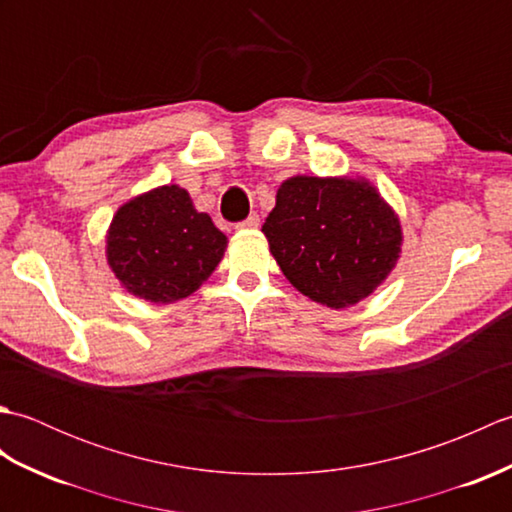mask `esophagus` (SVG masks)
Returning a JSON list of instances; mask_svg holds the SVG:
<instances>
[{"mask_svg":"<svg viewBox=\"0 0 512 512\" xmlns=\"http://www.w3.org/2000/svg\"><path fill=\"white\" fill-rule=\"evenodd\" d=\"M257 226H259V215L257 213H250L246 220L235 224L237 231H248V228H257Z\"/></svg>","mask_w":512,"mask_h":512,"instance_id":"1","label":"esophagus"}]
</instances>
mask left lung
<instances>
[{
	"mask_svg": "<svg viewBox=\"0 0 512 512\" xmlns=\"http://www.w3.org/2000/svg\"><path fill=\"white\" fill-rule=\"evenodd\" d=\"M281 273L328 308L354 306L400 257V222L365 180L295 176L262 226Z\"/></svg>",
	"mask_w": 512,
	"mask_h": 512,
	"instance_id": "8db88e82",
	"label": "left lung"
}]
</instances>
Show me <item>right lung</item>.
Instances as JSON below:
<instances>
[{
    "label": "right lung",
    "instance_id": "1",
    "mask_svg": "<svg viewBox=\"0 0 512 512\" xmlns=\"http://www.w3.org/2000/svg\"><path fill=\"white\" fill-rule=\"evenodd\" d=\"M226 235L189 193L167 184L123 204L107 233V262L132 295L151 303L189 297L220 264Z\"/></svg>",
    "mask_w": 512,
    "mask_h": 512
}]
</instances>
